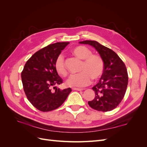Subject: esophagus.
<instances>
[{
	"label": "esophagus",
	"mask_w": 147,
	"mask_h": 147,
	"mask_svg": "<svg viewBox=\"0 0 147 147\" xmlns=\"http://www.w3.org/2000/svg\"><path fill=\"white\" fill-rule=\"evenodd\" d=\"M72 90L75 91H83V89L82 88H72Z\"/></svg>",
	"instance_id": "esophagus-1"
}]
</instances>
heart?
Masks as SVG:
<instances>
[{"mask_svg": "<svg viewBox=\"0 0 147 147\" xmlns=\"http://www.w3.org/2000/svg\"><path fill=\"white\" fill-rule=\"evenodd\" d=\"M72 53L79 59H82L80 72L70 75L67 84L72 86H84L91 81L99 78L104 73V63L102 57L97 55H93L92 51L88 48L80 45L75 47ZM55 68L60 76L65 77L68 74L64 57L59 55L55 63Z\"/></svg>", "mask_w": 147, "mask_h": 147, "instance_id": "obj_1", "label": "heart"}]
</instances>
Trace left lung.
I'll use <instances>...</instances> for the list:
<instances>
[{"label":"left lung","mask_w":147,"mask_h":147,"mask_svg":"<svg viewBox=\"0 0 147 147\" xmlns=\"http://www.w3.org/2000/svg\"><path fill=\"white\" fill-rule=\"evenodd\" d=\"M80 43L88 44L99 52L104 63V70L99 82L92 89L94 99L88 101L93 109L109 112L120 104L125 95L128 83L126 65L116 53L94 40H85Z\"/></svg>","instance_id":"8db88e82"}]
</instances>
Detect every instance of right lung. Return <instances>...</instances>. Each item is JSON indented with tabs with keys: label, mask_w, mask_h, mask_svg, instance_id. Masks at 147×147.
Returning <instances> with one entry per match:
<instances>
[{
	"label": "right lung",
	"mask_w": 147,
	"mask_h": 147,
	"mask_svg": "<svg viewBox=\"0 0 147 147\" xmlns=\"http://www.w3.org/2000/svg\"><path fill=\"white\" fill-rule=\"evenodd\" d=\"M69 43L57 42L42 48L28 60L22 71L25 94L34 107L41 112L59 107L72 91L70 88L61 90L55 87L63 82L55 68V61Z\"/></svg>",
	"instance_id": "add662e5"
}]
</instances>
